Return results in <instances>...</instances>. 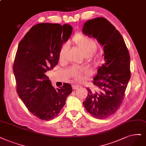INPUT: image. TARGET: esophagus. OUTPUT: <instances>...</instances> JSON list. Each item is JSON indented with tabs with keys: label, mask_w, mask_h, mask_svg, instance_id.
<instances>
[{
	"label": "esophagus",
	"mask_w": 146,
	"mask_h": 146,
	"mask_svg": "<svg viewBox=\"0 0 146 146\" xmlns=\"http://www.w3.org/2000/svg\"><path fill=\"white\" fill-rule=\"evenodd\" d=\"M72 88H73V90H78L79 88V86H78V85H73L72 86Z\"/></svg>",
	"instance_id": "obj_1"
}]
</instances>
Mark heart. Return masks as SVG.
Here are the masks:
<instances>
[{
	"instance_id": "1",
	"label": "heart",
	"mask_w": 146,
	"mask_h": 146,
	"mask_svg": "<svg viewBox=\"0 0 146 146\" xmlns=\"http://www.w3.org/2000/svg\"><path fill=\"white\" fill-rule=\"evenodd\" d=\"M73 41L76 44L84 53L85 55L88 57H91L93 53L96 50L97 44L95 40L87 35L78 34L73 38ZM68 51V44L64 43L59 50V59L63 61L66 58ZM84 72L79 69H73L71 71L72 76L78 81H81L84 79L83 74Z\"/></svg>"
}]
</instances>
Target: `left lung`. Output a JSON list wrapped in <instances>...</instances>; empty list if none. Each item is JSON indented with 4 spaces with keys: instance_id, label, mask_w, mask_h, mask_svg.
Instances as JSON below:
<instances>
[{
    "instance_id": "8db88e82",
    "label": "left lung",
    "mask_w": 146,
    "mask_h": 146,
    "mask_svg": "<svg viewBox=\"0 0 146 146\" xmlns=\"http://www.w3.org/2000/svg\"><path fill=\"white\" fill-rule=\"evenodd\" d=\"M82 32L104 46L105 62L93 79L99 92L87 88L88 96L83 105L93 117L104 119L117 111L125 97L131 78L130 55L121 35L105 18L87 21Z\"/></svg>"
}]
</instances>
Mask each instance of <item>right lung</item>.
Segmentation results:
<instances>
[{"label":"right lung","mask_w":146,"mask_h":146,"mask_svg":"<svg viewBox=\"0 0 146 146\" xmlns=\"http://www.w3.org/2000/svg\"><path fill=\"white\" fill-rule=\"evenodd\" d=\"M72 31L68 24L38 23L19 44L13 65L17 92L28 110L42 120L57 117L72 92L67 83L55 88L46 75L58 64L59 50Z\"/></svg>","instance_id":"add662e5"}]
</instances>
